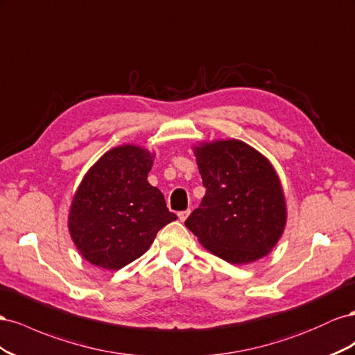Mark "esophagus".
<instances>
[{"mask_svg": "<svg viewBox=\"0 0 355 355\" xmlns=\"http://www.w3.org/2000/svg\"><path fill=\"white\" fill-rule=\"evenodd\" d=\"M189 214H190V211L187 209V211H181V212H178V220L180 221H186V218L189 217Z\"/></svg>", "mask_w": 355, "mask_h": 355, "instance_id": "esophagus-1", "label": "esophagus"}]
</instances>
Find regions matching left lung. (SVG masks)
Instances as JSON below:
<instances>
[{"mask_svg": "<svg viewBox=\"0 0 355 355\" xmlns=\"http://www.w3.org/2000/svg\"><path fill=\"white\" fill-rule=\"evenodd\" d=\"M191 150L207 193L186 227L232 265L266 257L287 225L284 190L270 160L235 138L199 141Z\"/></svg>", "mask_w": 355, "mask_h": 355, "instance_id": "obj_1", "label": "left lung"}]
</instances>
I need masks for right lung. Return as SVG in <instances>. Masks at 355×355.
I'll return each mask as SVG.
<instances>
[{
  "label": "right lung",
  "instance_id": "add662e5",
  "mask_svg": "<svg viewBox=\"0 0 355 355\" xmlns=\"http://www.w3.org/2000/svg\"><path fill=\"white\" fill-rule=\"evenodd\" d=\"M156 153L138 144L108 150L87 169L68 212V230L90 265L119 270L153 244L157 232L177 220L147 177Z\"/></svg>",
  "mask_w": 355,
  "mask_h": 355
}]
</instances>
